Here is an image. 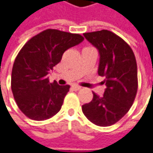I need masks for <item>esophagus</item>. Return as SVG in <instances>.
I'll use <instances>...</instances> for the list:
<instances>
[{"instance_id": "1", "label": "esophagus", "mask_w": 153, "mask_h": 153, "mask_svg": "<svg viewBox=\"0 0 153 153\" xmlns=\"http://www.w3.org/2000/svg\"><path fill=\"white\" fill-rule=\"evenodd\" d=\"M72 89L74 90V91H79V90L81 89V87L79 86V85H73L72 86Z\"/></svg>"}]
</instances>
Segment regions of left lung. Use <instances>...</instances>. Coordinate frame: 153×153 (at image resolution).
I'll list each match as a JSON object with an SVG mask.
<instances>
[{
  "instance_id": "obj_1",
  "label": "left lung",
  "mask_w": 153,
  "mask_h": 153,
  "mask_svg": "<svg viewBox=\"0 0 153 153\" xmlns=\"http://www.w3.org/2000/svg\"><path fill=\"white\" fill-rule=\"evenodd\" d=\"M99 51L98 74L105 78L106 89L102 97L82 106L91 123L100 127L116 123L130 110L138 90L137 63L134 51L122 37L107 30L84 33Z\"/></svg>"
}]
</instances>
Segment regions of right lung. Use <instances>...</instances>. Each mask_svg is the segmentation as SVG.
<instances>
[{"label": "right lung", "instance_id": "right-lung-1", "mask_svg": "<svg viewBox=\"0 0 153 153\" xmlns=\"http://www.w3.org/2000/svg\"><path fill=\"white\" fill-rule=\"evenodd\" d=\"M83 40L79 34L47 29L31 37L19 50L12 69L11 88L25 116L44 121L60 111L70 85L50 83L47 75L66 50Z\"/></svg>", "mask_w": 153, "mask_h": 153}]
</instances>
